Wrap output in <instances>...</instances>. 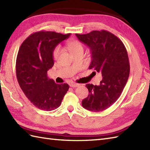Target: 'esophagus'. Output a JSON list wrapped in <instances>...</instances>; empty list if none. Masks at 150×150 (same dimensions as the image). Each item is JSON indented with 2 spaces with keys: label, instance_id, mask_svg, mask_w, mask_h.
Masks as SVG:
<instances>
[{
  "label": "esophagus",
  "instance_id": "esophagus-1",
  "mask_svg": "<svg viewBox=\"0 0 150 150\" xmlns=\"http://www.w3.org/2000/svg\"><path fill=\"white\" fill-rule=\"evenodd\" d=\"M80 86L79 84H77V83H71L69 84V86L71 87V88H76V87H78Z\"/></svg>",
  "mask_w": 150,
  "mask_h": 150
}]
</instances>
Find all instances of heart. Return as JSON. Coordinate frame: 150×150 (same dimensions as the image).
Returning a JSON list of instances; mask_svg holds the SVG:
<instances>
[{"instance_id": "obj_1", "label": "heart", "mask_w": 150, "mask_h": 150, "mask_svg": "<svg viewBox=\"0 0 150 150\" xmlns=\"http://www.w3.org/2000/svg\"><path fill=\"white\" fill-rule=\"evenodd\" d=\"M68 47L71 54L76 53L80 52H84V46L80 41L75 40L70 41L68 43ZM60 52H61V49L59 46L56 47L55 50H53V57L54 59H57L59 57Z\"/></svg>"}]
</instances>
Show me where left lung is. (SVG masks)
Instances as JSON below:
<instances>
[{
    "label": "left lung",
    "instance_id": "left-lung-1",
    "mask_svg": "<svg viewBox=\"0 0 150 150\" xmlns=\"http://www.w3.org/2000/svg\"><path fill=\"white\" fill-rule=\"evenodd\" d=\"M75 35L91 51L89 69L103 76L98 86L86 85L89 94L82 100V106L94 112L106 110L119 98L128 81L130 68L126 47L119 38L108 31Z\"/></svg>",
    "mask_w": 150,
    "mask_h": 150
}]
</instances>
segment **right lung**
<instances>
[{"label":"right lung","instance_id":"1","mask_svg":"<svg viewBox=\"0 0 150 150\" xmlns=\"http://www.w3.org/2000/svg\"><path fill=\"white\" fill-rule=\"evenodd\" d=\"M71 33L40 31L32 33L19 48L16 74L22 90L35 106L52 111L60 106L69 89L68 84H56L47 72L54 65L55 47Z\"/></svg>","mask_w":150,"mask_h":150}]
</instances>
